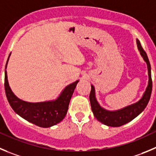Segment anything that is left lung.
Here are the masks:
<instances>
[{
	"mask_svg": "<svg viewBox=\"0 0 156 156\" xmlns=\"http://www.w3.org/2000/svg\"><path fill=\"white\" fill-rule=\"evenodd\" d=\"M137 45L138 48L140 51L141 55L142 56L145 62H146L147 67H148V85L144 93L142 98L139 100L138 102L132 104L131 105L125 107L120 110L117 111L110 112L107 111L103 108H101L95 98V94H94V88L93 85H91V92H90L89 99L91 102V110L93 112L94 117L98 119L99 122L106 125L108 126H112V127H119L123 125L126 124L128 122L133 120L135 117H137L143 111L145 107L148 105V101L150 99L151 94H152V76H151V66L149 61H148V56L146 55V52L142 48L140 41L137 39Z\"/></svg>",
	"mask_w": 156,
	"mask_h": 156,
	"instance_id": "8db88e82",
	"label": "left lung"
}]
</instances>
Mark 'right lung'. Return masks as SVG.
Segmentation results:
<instances>
[{
	"label": "right lung",
	"instance_id": "right-lung-1",
	"mask_svg": "<svg viewBox=\"0 0 156 156\" xmlns=\"http://www.w3.org/2000/svg\"><path fill=\"white\" fill-rule=\"evenodd\" d=\"M8 59L6 64V68ZM78 82V81H76L68 85L55 101L37 103L27 102L19 99L12 92L8 84L7 71L5 70L4 88L8 102L17 114L39 127L48 128L62 122L65 117L70 100Z\"/></svg>",
	"mask_w": 156,
	"mask_h": 156
}]
</instances>
